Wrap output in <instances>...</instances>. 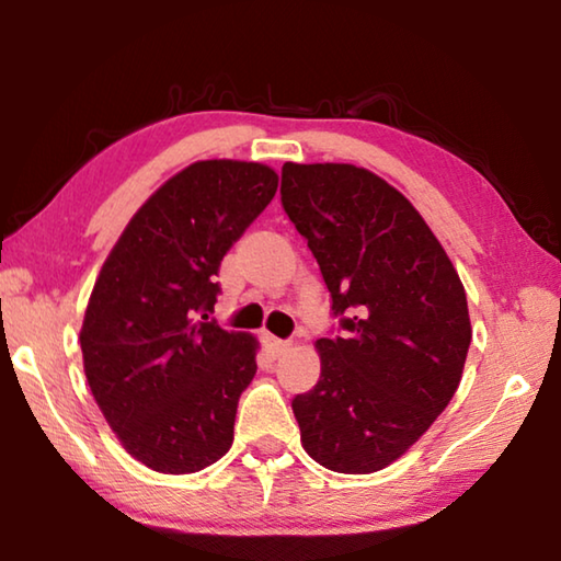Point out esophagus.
<instances>
[{
	"label": "esophagus",
	"mask_w": 561,
	"mask_h": 561,
	"mask_svg": "<svg viewBox=\"0 0 561 561\" xmlns=\"http://www.w3.org/2000/svg\"><path fill=\"white\" fill-rule=\"evenodd\" d=\"M264 341H267V346H270V351H272V354L274 356H282L284 354V351H287L291 344H289V341H284V339H277V336H264Z\"/></svg>",
	"instance_id": "1"
}]
</instances>
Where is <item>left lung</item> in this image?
Segmentation results:
<instances>
[{
  "instance_id": "left-lung-1",
  "label": "left lung",
  "mask_w": 561,
  "mask_h": 561,
  "mask_svg": "<svg viewBox=\"0 0 561 561\" xmlns=\"http://www.w3.org/2000/svg\"><path fill=\"white\" fill-rule=\"evenodd\" d=\"M282 205L344 331L317 341L319 383L291 401L301 445L334 472L383 470L458 391L472 339L462 282L421 213L371 170L284 163Z\"/></svg>"
}]
</instances>
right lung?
I'll list each match as a JSON object with an SVG mask.
<instances>
[{"instance_id": "add662e5", "label": "right lung", "mask_w": 561, "mask_h": 561, "mask_svg": "<svg viewBox=\"0 0 561 561\" xmlns=\"http://www.w3.org/2000/svg\"><path fill=\"white\" fill-rule=\"evenodd\" d=\"M277 185L262 163L197 160L140 205L93 284L83 371L111 431L150 470L197 472L230 450L260 344L210 319L215 277Z\"/></svg>"}]
</instances>
